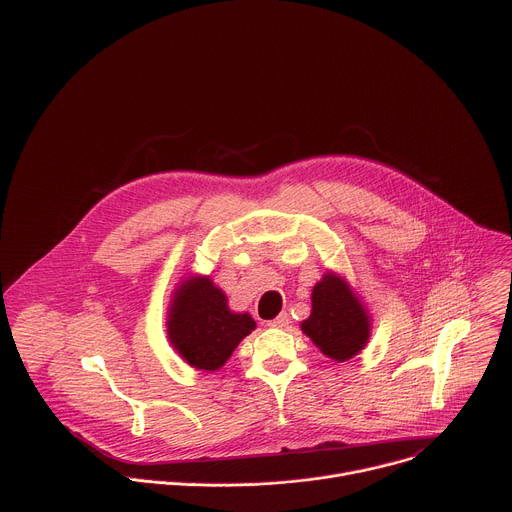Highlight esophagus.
Instances as JSON below:
<instances>
[{
  "instance_id": "esophagus-1",
  "label": "esophagus",
  "mask_w": 512,
  "mask_h": 512,
  "mask_svg": "<svg viewBox=\"0 0 512 512\" xmlns=\"http://www.w3.org/2000/svg\"><path fill=\"white\" fill-rule=\"evenodd\" d=\"M287 324H289V314H285V312H283V314H279L275 320H271V322H269V326H271V328H285Z\"/></svg>"
}]
</instances>
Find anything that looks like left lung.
Segmentation results:
<instances>
[{
    "mask_svg": "<svg viewBox=\"0 0 512 512\" xmlns=\"http://www.w3.org/2000/svg\"><path fill=\"white\" fill-rule=\"evenodd\" d=\"M300 328L324 356L344 362L367 346L373 320L352 285L326 271L312 289V312Z\"/></svg>",
    "mask_w": 512,
    "mask_h": 512,
    "instance_id": "obj_1",
    "label": "left lung"
}]
</instances>
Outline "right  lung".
<instances>
[{
    "label": "right lung",
    "mask_w": 512,
    "mask_h": 512,
    "mask_svg": "<svg viewBox=\"0 0 512 512\" xmlns=\"http://www.w3.org/2000/svg\"><path fill=\"white\" fill-rule=\"evenodd\" d=\"M249 312H233L210 275L190 273L172 291L166 332L178 356L198 371L225 367L239 342L255 330Z\"/></svg>",
    "instance_id": "right-lung-1"
}]
</instances>
